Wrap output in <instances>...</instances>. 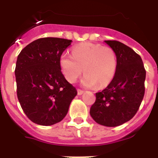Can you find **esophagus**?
Listing matches in <instances>:
<instances>
[{
    "instance_id": "34e87169",
    "label": "esophagus",
    "mask_w": 158,
    "mask_h": 158,
    "mask_svg": "<svg viewBox=\"0 0 158 158\" xmlns=\"http://www.w3.org/2000/svg\"><path fill=\"white\" fill-rule=\"evenodd\" d=\"M84 93V91L83 90H81V89H77V94L79 95V96H81V95H82Z\"/></svg>"
}]
</instances>
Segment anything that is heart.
I'll return each mask as SVG.
<instances>
[{
    "label": "heart",
    "mask_w": 158,
    "mask_h": 158,
    "mask_svg": "<svg viewBox=\"0 0 158 158\" xmlns=\"http://www.w3.org/2000/svg\"><path fill=\"white\" fill-rule=\"evenodd\" d=\"M60 65L65 79L74 83L81 75V85L86 88L107 87L112 81L117 68L116 54L109 47L92 43L75 46L72 56L64 54L60 58Z\"/></svg>",
    "instance_id": "b5f03b06"
}]
</instances>
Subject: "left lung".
Here are the masks:
<instances>
[{"mask_svg": "<svg viewBox=\"0 0 158 158\" xmlns=\"http://www.w3.org/2000/svg\"><path fill=\"white\" fill-rule=\"evenodd\" d=\"M104 43L114 50L117 68L112 81L96 93L90 115L105 127H117L133 118L145 94L146 70L139 54L123 43L113 40Z\"/></svg>", "mask_w": 158, "mask_h": 158, "instance_id": "obj_1", "label": "left lung"}]
</instances>
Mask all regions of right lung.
<instances>
[{
    "instance_id": "1",
    "label": "right lung",
    "mask_w": 158,
    "mask_h": 158,
    "mask_svg": "<svg viewBox=\"0 0 158 158\" xmlns=\"http://www.w3.org/2000/svg\"><path fill=\"white\" fill-rule=\"evenodd\" d=\"M72 40L39 39L24 47L17 57V97L23 112L33 123L51 126L63 119L76 89L62 74L60 58Z\"/></svg>"
}]
</instances>
